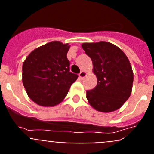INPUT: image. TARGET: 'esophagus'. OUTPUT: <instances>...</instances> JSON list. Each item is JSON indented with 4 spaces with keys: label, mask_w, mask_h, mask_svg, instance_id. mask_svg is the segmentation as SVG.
I'll list each match as a JSON object with an SVG mask.
<instances>
[{
    "label": "esophagus",
    "mask_w": 154,
    "mask_h": 154,
    "mask_svg": "<svg viewBox=\"0 0 154 154\" xmlns=\"http://www.w3.org/2000/svg\"><path fill=\"white\" fill-rule=\"evenodd\" d=\"M85 75H86V72H83V71H82L81 72L79 73V78L81 79H82Z\"/></svg>",
    "instance_id": "obj_1"
}]
</instances>
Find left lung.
I'll return each mask as SVG.
<instances>
[{
    "label": "left lung",
    "instance_id": "left-lung-1",
    "mask_svg": "<svg viewBox=\"0 0 154 154\" xmlns=\"http://www.w3.org/2000/svg\"><path fill=\"white\" fill-rule=\"evenodd\" d=\"M82 47L91 58L97 85L86 92L87 100L99 112L120 108L132 92L133 73L130 62L122 50L106 42L83 43Z\"/></svg>",
    "mask_w": 154,
    "mask_h": 154
}]
</instances>
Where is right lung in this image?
Listing matches in <instances>:
<instances>
[{"label":"right lung","instance_id":"add662e5","mask_svg":"<svg viewBox=\"0 0 154 154\" xmlns=\"http://www.w3.org/2000/svg\"><path fill=\"white\" fill-rule=\"evenodd\" d=\"M69 44L51 42L33 50L23 63V85L30 99L39 106L61 103L78 78L69 71Z\"/></svg>","mask_w":154,"mask_h":154}]
</instances>
